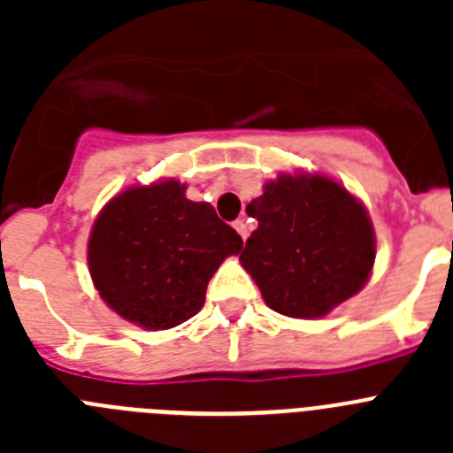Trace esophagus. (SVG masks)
Returning <instances> with one entry per match:
<instances>
[{
	"label": "esophagus",
	"instance_id": "34e87169",
	"mask_svg": "<svg viewBox=\"0 0 453 453\" xmlns=\"http://www.w3.org/2000/svg\"><path fill=\"white\" fill-rule=\"evenodd\" d=\"M234 226H235V231H238V234H240V238L247 240V235H250V224H247V219L245 218L235 219Z\"/></svg>",
	"mask_w": 453,
	"mask_h": 453
}]
</instances>
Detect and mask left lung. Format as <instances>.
<instances>
[{"instance_id":"left-lung-1","label":"left lung","mask_w":453,"mask_h":453,"mask_svg":"<svg viewBox=\"0 0 453 453\" xmlns=\"http://www.w3.org/2000/svg\"><path fill=\"white\" fill-rule=\"evenodd\" d=\"M258 229L240 263L267 306L288 318H322L365 286L374 226L354 195L319 174H281L247 206Z\"/></svg>"}]
</instances>
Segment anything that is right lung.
Wrapping results in <instances>:
<instances>
[{
    "instance_id": "1",
    "label": "right lung",
    "mask_w": 453,
    "mask_h": 453,
    "mask_svg": "<svg viewBox=\"0 0 453 453\" xmlns=\"http://www.w3.org/2000/svg\"><path fill=\"white\" fill-rule=\"evenodd\" d=\"M242 238L206 202L167 179L129 188L104 206L88 242L95 288L119 318L172 329L197 315L222 261Z\"/></svg>"
}]
</instances>
